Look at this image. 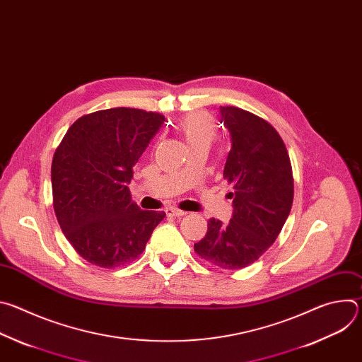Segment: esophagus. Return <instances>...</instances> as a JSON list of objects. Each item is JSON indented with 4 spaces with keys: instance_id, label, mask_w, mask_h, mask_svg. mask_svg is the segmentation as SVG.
Returning <instances> with one entry per match:
<instances>
[{
    "instance_id": "esophagus-1",
    "label": "esophagus",
    "mask_w": 362,
    "mask_h": 362,
    "mask_svg": "<svg viewBox=\"0 0 362 362\" xmlns=\"http://www.w3.org/2000/svg\"><path fill=\"white\" fill-rule=\"evenodd\" d=\"M165 212H166L168 216H175V218H180V216L186 215V212H183V211L177 209V208H166Z\"/></svg>"
}]
</instances>
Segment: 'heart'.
Returning <instances> with one entry per match:
<instances>
[{"mask_svg":"<svg viewBox=\"0 0 362 362\" xmlns=\"http://www.w3.org/2000/svg\"><path fill=\"white\" fill-rule=\"evenodd\" d=\"M187 148L194 146L209 147L216 137V124L212 117L202 112H193L182 117L176 124Z\"/></svg>","mask_w":362,"mask_h":362,"instance_id":"obj_1","label":"heart"}]
</instances>
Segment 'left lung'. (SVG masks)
Instances as JSON below:
<instances>
[{"label":"left lung","mask_w":362,"mask_h":362,"mask_svg":"<svg viewBox=\"0 0 362 362\" xmlns=\"http://www.w3.org/2000/svg\"><path fill=\"white\" fill-rule=\"evenodd\" d=\"M221 115L232 141L223 179L235 189L229 193L233 214L226 225L209 219L194 252L222 269H242L272 246L289 216L292 166L284 140L267 120L233 106L221 107Z\"/></svg>","instance_id":"left-lung-1"}]
</instances>
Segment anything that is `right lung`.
I'll return each mask as SVG.
<instances>
[{
	"instance_id": "1",
	"label": "right lung",
	"mask_w": 362,
	"mask_h": 362,
	"mask_svg": "<svg viewBox=\"0 0 362 362\" xmlns=\"http://www.w3.org/2000/svg\"><path fill=\"white\" fill-rule=\"evenodd\" d=\"M165 116L116 107L76 120L51 165L53 206L60 228L87 262L117 268L137 259L165 212L132 200L133 168Z\"/></svg>"
}]
</instances>
